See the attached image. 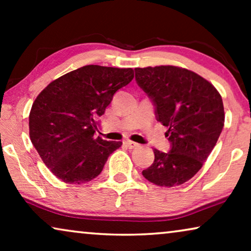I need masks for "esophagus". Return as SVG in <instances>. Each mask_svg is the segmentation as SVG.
<instances>
[{"label":"esophagus","instance_id":"obj_1","mask_svg":"<svg viewBox=\"0 0 251 251\" xmlns=\"http://www.w3.org/2000/svg\"><path fill=\"white\" fill-rule=\"evenodd\" d=\"M126 145L129 147V149H135V147H137L139 145V144H137L135 142H131V140H126Z\"/></svg>","mask_w":251,"mask_h":251}]
</instances>
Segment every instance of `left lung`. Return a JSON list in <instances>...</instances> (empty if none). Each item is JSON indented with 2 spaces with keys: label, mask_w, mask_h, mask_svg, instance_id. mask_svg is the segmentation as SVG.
I'll return each mask as SVG.
<instances>
[{
  "label": "left lung",
  "mask_w": 251,
  "mask_h": 251,
  "mask_svg": "<svg viewBox=\"0 0 251 251\" xmlns=\"http://www.w3.org/2000/svg\"><path fill=\"white\" fill-rule=\"evenodd\" d=\"M136 82L155 106L167 126L170 151L154 150V162L143 176L157 186L173 187L190 180L203 166L224 126L222 96L210 82L186 68H135Z\"/></svg>",
  "instance_id": "8db88e82"
}]
</instances>
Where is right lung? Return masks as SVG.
<instances>
[{"label": "right lung", "instance_id": "right-lung-1", "mask_svg": "<svg viewBox=\"0 0 251 251\" xmlns=\"http://www.w3.org/2000/svg\"><path fill=\"white\" fill-rule=\"evenodd\" d=\"M133 78L132 68L87 65L44 88L29 113V137L44 164L68 184H83L101 173L122 142L96 137L97 120L119 89Z\"/></svg>", "mask_w": 251, "mask_h": 251}]
</instances>
